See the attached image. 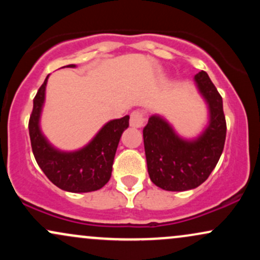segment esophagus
<instances>
[{
    "label": "esophagus",
    "mask_w": 260,
    "mask_h": 260,
    "mask_svg": "<svg viewBox=\"0 0 260 260\" xmlns=\"http://www.w3.org/2000/svg\"><path fill=\"white\" fill-rule=\"evenodd\" d=\"M144 122H145V113L143 111H133L131 113V120H129L131 127L140 128L144 126Z\"/></svg>",
    "instance_id": "obj_1"
}]
</instances>
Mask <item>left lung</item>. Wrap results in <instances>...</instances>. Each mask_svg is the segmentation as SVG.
Returning <instances> with one entry per match:
<instances>
[{
  "label": "left lung",
  "mask_w": 260,
  "mask_h": 260,
  "mask_svg": "<svg viewBox=\"0 0 260 260\" xmlns=\"http://www.w3.org/2000/svg\"><path fill=\"white\" fill-rule=\"evenodd\" d=\"M194 82L208 107V122L201 134L192 139L183 138L160 115H151L143 128L150 180L171 192L201 186L215 169L225 145L222 98L204 71L196 74Z\"/></svg>",
  "instance_id": "1"
}]
</instances>
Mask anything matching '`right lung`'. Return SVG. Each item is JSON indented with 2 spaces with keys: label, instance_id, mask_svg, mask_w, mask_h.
<instances>
[{
  "label": "right lung",
  "instance_id": "right-lung-1",
  "mask_svg": "<svg viewBox=\"0 0 260 260\" xmlns=\"http://www.w3.org/2000/svg\"><path fill=\"white\" fill-rule=\"evenodd\" d=\"M64 67L76 68V64ZM49 76L35 95L29 120V136L35 160L46 177L61 189L72 193L100 189L111 177L116 150L122 133L129 126V116L107 122L83 148L73 151L57 149L44 136L40 127Z\"/></svg>",
  "mask_w": 260,
  "mask_h": 260
}]
</instances>
